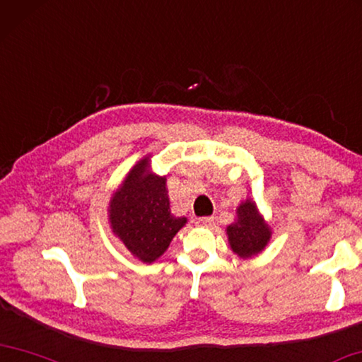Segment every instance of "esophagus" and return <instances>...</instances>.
<instances>
[{
  "mask_svg": "<svg viewBox=\"0 0 362 362\" xmlns=\"http://www.w3.org/2000/svg\"><path fill=\"white\" fill-rule=\"evenodd\" d=\"M197 223H198V226H202V227H212V226H214V217H211V216L199 217Z\"/></svg>",
  "mask_w": 362,
  "mask_h": 362,
  "instance_id": "esophagus-1",
  "label": "esophagus"
}]
</instances>
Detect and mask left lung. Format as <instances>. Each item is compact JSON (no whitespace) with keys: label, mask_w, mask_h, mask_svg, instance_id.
I'll return each mask as SVG.
<instances>
[{"label":"left lung","mask_w":362,"mask_h":362,"mask_svg":"<svg viewBox=\"0 0 362 362\" xmlns=\"http://www.w3.org/2000/svg\"><path fill=\"white\" fill-rule=\"evenodd\" d=\"M227 233L232 250L242 257L257 255L271 238L269 227L262 222L255 203H251L250 199L240 204L237 221L227 227Z\"/></svg>","instance_id":"8db88e82"}]
</instances>
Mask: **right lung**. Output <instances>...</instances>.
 <instances>
[{
    "instance_id": "right-lung-1",
    "label": "right lung",
    "mask_w": 362,
    "mask_h": 362,
    "mask_svg": "<svg viewBox=\"0 0 362 362\" xmlns=\"http://www.w3.org/2000/svg\"><path fill=\"white\" fill-rule=\"evenodd\" d=\"M109 208L114 233L143 262L156 261L187 222L170 214L165 179L148 172V159L130 170Z\"/></svg>"
}]
</instances>
